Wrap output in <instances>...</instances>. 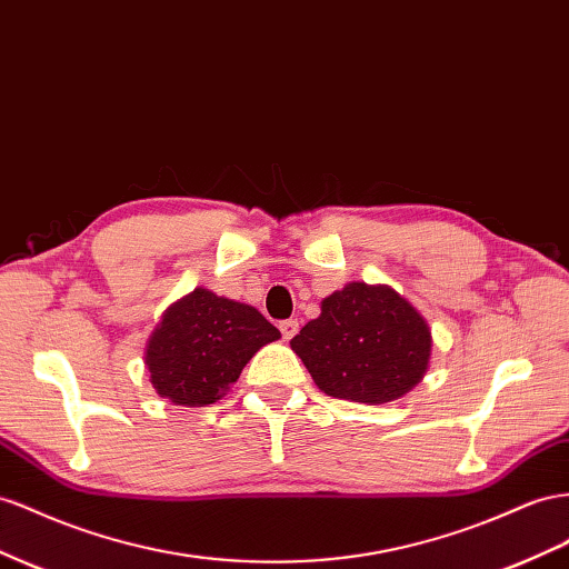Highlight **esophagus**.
<instances>
[{"label": "esophagus", "mask_w": 569, "mask_h": 569, "mask_svg": "<svg viewBox=\"0 0 569 569\" xmlns=\"http://www.w3.org/2000/svg\"><path fill=\"white\" fill-rule=\"evenodd\" d=\"M280 332H282V340H291L299 332V322L297 320H282L280 322Z\"/></svg>", "instance_id": "esophagus-1"}]
</instances>
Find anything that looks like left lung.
Instances as JSON below:
<instances>
[{
    "mask_svg": "<svg viewBox=\"0 0 569 569\" xmlns=\"http://www.w3.org/2000/svg\"><path fill=\"white\" fill-rule=\"evenodd\" d=\"M289 345L326 395L386 405L419 386L433 340L392 287L349 282L320 301V316Z\"/></svg>",
    "mask_w": 569,
    "mask_h": 569,
    "instance_id": "8db88e82",
    "label": "left lung"
}]
</instances>
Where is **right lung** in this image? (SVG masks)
Masks as SVG:
<instances>
[{
	"label": "right lung",
	"mask_w": 569,
	"mask_h": 569,
	"mask_svg": "<svg viewBox=\"0 0 569 569\" xmlns=\"http://www.w3.org/2000/svg\"><path fill=\"white\" fill-rule=\"evenodd\" d=\"M280 330L249 303L196 287L162 313L146 347L150 382L181 407H206L227 395L260 347Z\"/></svg>",
	"instance_id": "obj_1"
}]
</instances>
